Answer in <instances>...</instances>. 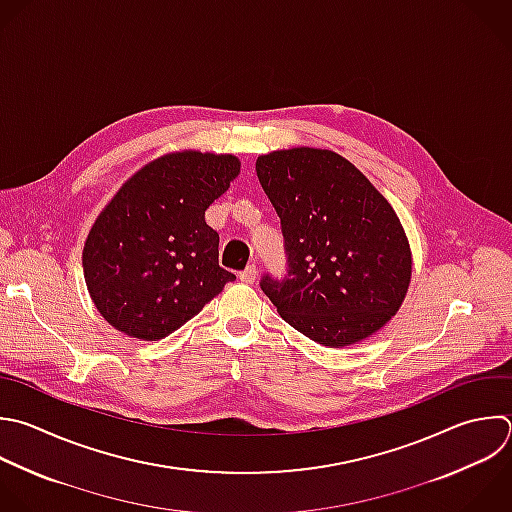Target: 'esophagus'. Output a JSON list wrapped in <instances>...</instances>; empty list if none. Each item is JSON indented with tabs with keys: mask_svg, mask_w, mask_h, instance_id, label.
Returning <instances> with one entry per match:
<instances>
[{
	"mask_svg": "<svg viewBox=\"0 0 512 512\" xmlns=\"http://www.w3.org/2000/svg\"><path fill=\"white\" fill-rule=\"evenodd\" d=\"M256 276H258L256 264H248L246 270L240 272V280H242L244 284H254V282H256Z\"/></svg>",
	"mask_w": 512,
	"mask_h": 512,
	"instance_id": "34e87169",
	"label": "esophagus"
}]
</instances>
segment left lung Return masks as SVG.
<instances>
[{
    "mask_svg": "<svg viewBox=\"0 0 512 512\" xmlns=\"http://www.w3.org/2000/svg\"><path fill=\"white\" fill-rule=\"evenodd\" d=\"M280 216L288 274L260 286L310 340L342 348L380 330L402 306L412 252L388 200L332 150L290 148L256 160Z\"/></svg>",
    "mask_w": 512,
    "mask_h": 512,
    "instance_id": "8db88e82",
    "label": "left lung"
}]
</instances>
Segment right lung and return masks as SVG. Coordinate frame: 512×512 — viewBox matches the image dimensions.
Here are the masks:
<instances>
[{
  "mask_svg": "<svg viewBox=\"0 0 512 512\" xmlns=\"http://www.w3.org/2000/svg\"><path fill=\"white\" fill-rule=\"evenodd\" d=\"M240 174L232 154L182 150L140 168L96 218L82 252L98 312L138 340L192 320L236 276L218 264L208 206Z\"/></svg>",
  "mask_w": 512,
  "mask_h": 512,
  "instance_id": "right-lung-1",
  "label": "right lung"
}]
</instances>
